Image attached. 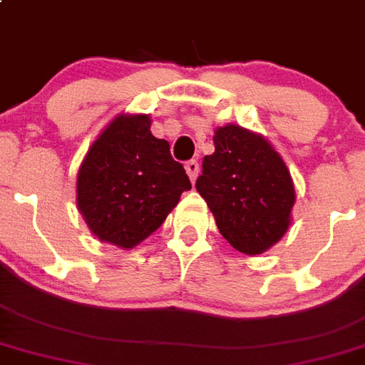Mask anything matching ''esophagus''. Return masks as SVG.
Returning a JSON list of instances; mask_svg holds the SVG:
<instances>
[{"label": "esophagus", "mask_w": 365, "mask_h": 365, "mask_svg": "<svg viewBox=\"0 0 365 365\" xmlns=\"http://www.w3.org/2000/svg\"><path fill=\"white\" fill-rule=\"evenodd\" d=\"M185 170H187L189 178H191V182H195L198 176V173H200V167H198L197 159H191V161H187V163H185Z\"/></svg>", "instance_id": "esophagus-1"}]
</instances>
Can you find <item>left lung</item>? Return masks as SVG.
Masks as SVG:
<instances>
[{"mask_svg":"<svg viewBox=\"0 0 365 365\" xmlns=\"http://www.w3.org/2000/svg\"><path fill=\"white\" fill-rule=\"evenodd\" d=\"M213 143L215 152L202 161L197 191L235 250L265 252L292 222L295 189L289 170L267 140L241 125L219 128Z\"/></svg>","mask_w":365,"mask_h":365,"instance_id":"obj_1","label":"left lung"}]
</instances>
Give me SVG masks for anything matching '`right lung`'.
Wrapping results in <instances>:
<instances>
[{"instance_id": "add662e5", "label": "right lung", "mask_w": 365, "mask_h": 365, "mask_svg": "<svg viewBox=\"0 0 365 365\" xmlns=\"http://www.w3.org/2000/svg\"><path fill=\"white\" fill-rule=\"evenodd\" d=\"M191 189L165 139L146 115H120L85 155L78 174V207L98 240L122 249L154 234Z\"/></svg>"}]
</instances>
